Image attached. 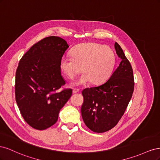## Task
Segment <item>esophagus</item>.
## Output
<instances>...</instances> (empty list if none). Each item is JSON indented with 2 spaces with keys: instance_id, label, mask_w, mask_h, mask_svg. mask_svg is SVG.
Listing matches in <instances>:
<instances>
[{
  "instance_id": "34e87169",
  "label": "esophagus",
  "mask_w": 160,
  "mask_h": 160,
  "mask_svg": "<svg viewBox=\"0 0 160 160\" xmlns=\"http://www.w3.org/2000/svg\"><path fill=\"white\" fill-rule=\"evenodd\" d=\"M79 91V89H72V93H76Z\"/></svg>"
}]
</instances>
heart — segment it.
<instances>
[{"label": "heart", "instance_id": "heart-1", "mask_svg": "<svg viewBox=\"0 0 160 160\" xmlns=\"http://www.w3.org/2000/svg\"><path fill=\"white\" fill-rule=\"evenodd\" d=\"M71 57L63 56L61 68L70 79L75 78L83 69L85 73L75 82L83 85L91 81L99 84L107 79L115 64L114 52L108 46L95 42H86L77 45L71 51Z\"/></svg>", "mask_w": 160, "mask_h": 160}]
</instances>
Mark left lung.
Returning a JSON list of instances; mask_svg holds the SVG:
<instances>
[{"label": "left lung", "instance_id": "left-lung-1", "mask_svg": "<svg viewBox=\"0 0 160 160\" xmlns=\"http://www.w3.org/2000/svg\"><path fill=\"white\" fill-rule=\"evenodd\" d=\"M115 49L122 61L110 78L103 84L82 91V118L87 127L96 133L108 132L118 124L134 89L132 65L117 42Z\"/></svg>", "mask_w": 160, "mask_h": 160}]
</instances>
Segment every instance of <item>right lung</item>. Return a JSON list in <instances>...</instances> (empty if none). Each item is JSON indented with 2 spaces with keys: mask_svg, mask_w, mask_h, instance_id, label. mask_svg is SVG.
Wrapping results in <instances>:
<instances>
[{
  "mask_svg": "<svg viewBox=\"0 0 160 160\" xmlns=\"http://www.w3.org/2000/svg\"><path fill=\"white\" fill-rule=\"evenodd\" d=\"M69 47L63 38L48 37L34 44L19 61L15 99L22 118L34 129L44 130L54 125L72 95L70 88L60 90L65 85L60 61Z\"/></svg>",
  "mask_w": 160,
  "mask_h": 160,
  "instance_id": "obj_1",
  "label": "right lung"
}]
</instances>
